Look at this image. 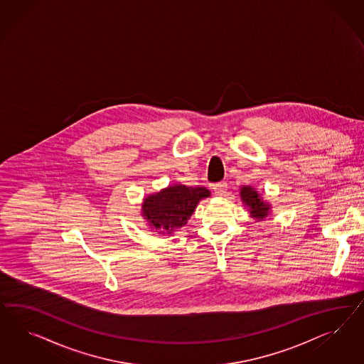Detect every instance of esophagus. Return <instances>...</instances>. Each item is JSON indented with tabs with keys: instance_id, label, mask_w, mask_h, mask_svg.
Returning <instances> with one entry per match:
<instances>
[{
	"instance_id": "obj_1",
	"label": "esophagus",
	"mask_w": 364,
	"mask_h": 364,
	"mask_svg": "<svg viewBox=\"0 0 364 364\" xmlns=\"http://www.w3.org/2000/svg\"><path fill=\"white\" fill-rule=\"evenodd\" d=\"M227 183L225 181H220V183H218V184H215L213 186V191H215V193L218 195V196H224L225 193H227Z\"/></svg>"
}]
</instances>
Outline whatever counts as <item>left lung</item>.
<instances>
[{
    "label": "left lung",
    "mask_w": 364,
    "mask_h": 364,
    "mask_svg": "<svg viewBox=\"0 0 364 364\" xmlns=\"http://www.w3.org/2000/svg\"><path fill=\"white\" fill-rule=\"evenodd\" d=\"M240 198L244 207L248 208L250 216L256 221L265 220L271 213V204L265 201L263 196L252 186H242L240 188Z\"/></svg>",
    "instance_id": "left-lung-1"
}]
</instances>
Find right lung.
Returning <instances> with one entry per match:
<instances>
[{"label": "right lung", "instance_id": "right-lung-1", "mask_svg": "<svg viewBox=\"0 0 364 364\" xmlns=\"http://www.w3.org/2000/svg\"><path fill=\"white\" fill-rule=\"evenodd\" d=\"M210 196L207 188L168 186L143 198L141 216L151 230L172 236L187 224L200 200Z\"/></svg>", "mask_w": 364, "mask_h": 364}]
</instances>
